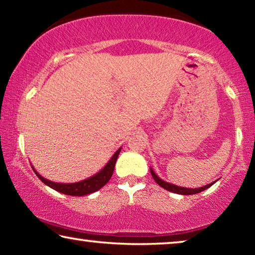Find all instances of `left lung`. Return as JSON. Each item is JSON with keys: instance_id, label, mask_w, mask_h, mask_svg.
Masks as SVG:
<instances>
[{"instance_id": "8db88e82", "label": "left lung", "mask_w": 255, "mask_h": 255, "mask_svg": "<svg viewBox=\"0 0 255 255\" xmlns=\"http://www.w3.org/2000/svg\"><path fill=\"white\" fill-rule=\"evenodd\" d=\"M150 173H151V177L154 178V180L156 182L158 183V185L164 188V189H166L168 191H172V193H175V194H180V195H194V194H198L201 193V191L207 189V188L211 187L213 185L214 182L210 183V185H206L204 187H201V188H185V187H179V186H175L173 183H168L166 181H164V180L160 179L157 174L155 173L154 170L150 167Z\"/></svg>"}]
</instances>
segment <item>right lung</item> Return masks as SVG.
<instances>
[{"label":"right lung","mask_w":255,"mask_h":255,"mask_svg":"<svg viewBox=\"0 0 255 255\" xmlns=\"http://www.w3.org/2000/svg\"><path fill=\"white\" fill-rule=\"evenodd\" d=\"M121 151V148L117 150L113 157L109 159V162L106 164L104 168L96 173L92 177H90L88 179L82 180V181L78 182H73V183H60V182H53L51 180L45 179L44 177H42L41 174H38V172L35 170L33 167V170L35 172V174L37 175L38 179L42 180L43 183H45L46 186H49L52 189L59 191L61 194L65 195H70V196H85L89 194L95 193V191L99 190L103 188L106 183H107L109 180H111L113 172H114V167L116 164L117 157H119V154Z\"/></svg>","instance_id":"right-lung-1"}]
</instances>
